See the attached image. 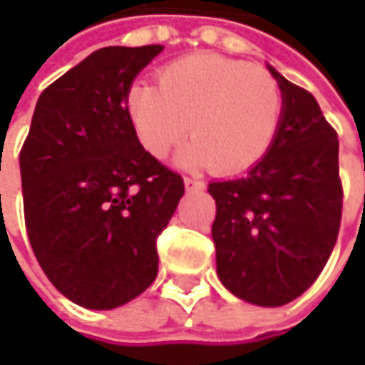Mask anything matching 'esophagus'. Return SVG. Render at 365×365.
Instances as JSON below:
<instances>
[{"label": "esophagus", "instance_id": "34e87169", "mask_svg": "<svg viewBox=\"0 0 365 365\" xmlns=\"http://www.w3.org/2000/svg\"><path fill=\"white\" fill-rule=\"evenodd\" d=\"M185 187L187 190H203L205 182L199 180V178H190V176H185Z\"/></svg>", "mask_w": 365, "mask_h": 365}]
</instances>
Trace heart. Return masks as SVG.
<instances>
[{
  "mask_svg": "<svg viewBox=\"0 0 365 365\" xmlns=\"http://www.w3.org/2000/svg\"><path fill=\"white\" fill-rule=\"evenodd\" d=\"M284 97L276 78L213 52L173 61L158 73V87L133 83L125 113L138 142L164 158L189 130L178 160L237 175L256 166L272 148Z\"/></svg>",
  "mask_w": 365,
  "mask_h": 365,
  "instance_id": "heart-1",
  "label": "heart"
}]
</instances>
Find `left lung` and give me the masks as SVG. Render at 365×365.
Returning <instances> with one entry per match:
<instances>
[{
	"mask_svg": "<svg viewBox=\"0 0 365 365\" xmlns=\"http://www.w3.org/2000/svg\"><path fill=\"white\" fill-rule=\"evenodd\" d=\"M284 111L272 148L250 173L209 185L223 287L242 301L282 307L325 268L337 242L344 187L339 140L317 99L272 66Z\"/></svg>",
	"mask_w": 365,
	"mask_h": 365,
	"instance_id": "left-lung-1",
	"label": "left lung"
}]
</instances>
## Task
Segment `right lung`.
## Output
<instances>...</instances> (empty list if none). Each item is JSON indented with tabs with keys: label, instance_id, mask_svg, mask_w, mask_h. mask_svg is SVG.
<instances>
[{
	"label": "right lung",
	"instance_id": "right-lung-1",
	"mask_svg": "<svg viewBox=\"0 0 365 365\" xmlns=\"http://www.w3.org/2000/svg\"><path fill=\"white\" fill-rule=\"evenodd\" d=\"M162 50H95L42 91L21 146L30 245L85 309L121 307L154 282L156 240L185 195L182 176L148 154L125 113L133 78Z\"/></svg>",
	"mask_w": 365,
	"mask_h": 365
}]
</instances>
